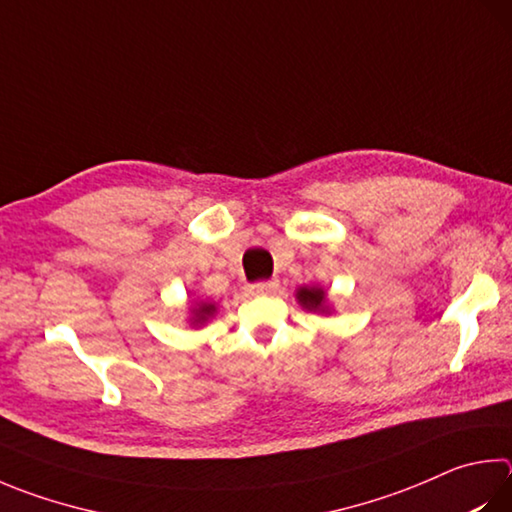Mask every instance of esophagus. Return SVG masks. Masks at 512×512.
<instances>
[{
  "label": "esophagus",
  "instance_id": "1",
  "mask_svg": "<svg viewBox=\"0 0 512 512\" xmlns=\"http://www.w3.org/2000/svg\"><path fill=\"white\" fill-rule=\"evenodd\" d=\"M275 288H277L275 280H271V282H257V284L250 286V293H253V295H268V293H273Z\"/></svg>",
  "mask_w": 512,
  "mask_h": 512
}]
</instances>
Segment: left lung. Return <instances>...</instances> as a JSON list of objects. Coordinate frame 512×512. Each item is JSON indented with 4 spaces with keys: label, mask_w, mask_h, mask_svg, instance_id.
Segmentation results:
<instances>
[{
    "label": "left lung",
    "mask_w": 512,
    "mask_h": 512,
    "mask_svg": "<svg viewBox=\"0 0 512 512\" xmlns=\"http://www.w3.org/2000/svg\"><path fill=\"white\" fill-rule=\"evenodd\" d=\"M295 300L302 306V309L311 311V313L329 315L333 311V306L329 304L327 291H324L322 286H300L295 291Z\"/></svg>",
    "instance_id": "1"
}]
</instances>
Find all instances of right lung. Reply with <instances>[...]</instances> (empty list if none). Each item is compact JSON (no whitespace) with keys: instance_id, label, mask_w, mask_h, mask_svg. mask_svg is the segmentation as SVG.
<instances>
[{"instance_id":"add662e5","label":"right lung","mask_w":512,"mask_h":512,"mask_svg":"<svg viewBox=\"0 0 512 512\" xmlns=\"http://www.w3.org/2000/svg\"><path fill=\"white\" fill-rule=\"evenodd\" d=\"M188 313H190L188 315L190 327L199 329V327H203V324H208L212 318H215V315H217V304L210 302V300H197V302L190 304Z\"/></svg>"}]
</instances>
